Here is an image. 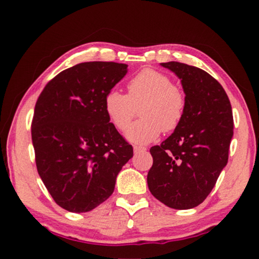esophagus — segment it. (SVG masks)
<instances>
[{
  "label": "esophagus",
  "mask_w": 259,
  "mask_h": 259,
  "mask_svg": "<svg viewBox=\"0 0 259 259\" xmlns=\"http://www.w3.org/2000/svg\"><path fill=\"white\" fill-rule=\"evenodd\" d=\"M134 151H135V153H142V152H146L147 148L146 147H143V146L136 145V146H134Z\"/></svg>",
  "instance_id": "obj_1"
}]
</instances>
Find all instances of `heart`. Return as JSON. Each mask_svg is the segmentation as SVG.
<instances>
[{
	"label": "heart",
	"instance_id": "b5f03b06",
	"mask_svg": "<svg viewBox=\"0 0 259 259\" xmlns=\"http://www.w3.org/2000/svg\"><path fill=\"white\" fill-rule=\"evenodd\" d=\"M126 95L108 91L104 107L109 121L121 131L127 129L141 107L143 119L126 131V138L136 144H147L159 137L161 131L170 133L181 123L186 108V97L181 88L172 84L166 74L145 68L130 78Z\"/></svg>",
	"mask_w": 259,
	"mask_h": 259
}]
</instances>
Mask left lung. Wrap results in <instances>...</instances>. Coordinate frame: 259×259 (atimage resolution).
<instances>
[{
    "mask_svg": "<svg viewBox=\"0 0 259 259\" xmlns=\"http://www.w3.org/2000/svg\"><path fill=\"white\" fill-rule=\"evenodd\" d=\"M182 80L186 108L181 123L161 145L151 147L147 184L170 208L202 203L227 164L233 115L224 88L203 69L178 61L161 63Z\"/></svg>",
    "mask_w": 259,
    "mask_h": 259,
    "instance_id": "obj_1",
    "label": "left lung"
}]
</instances>
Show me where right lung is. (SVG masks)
<instances>
[{
  "label": "right lung",
  "mask_w": 259,
  "mask_h": 259,
  "mask_svg": "<svg viewBox=\"0 0 259 259\" xmlns=\"http://www.w3.org/2000/svg\"><path fill=\"white\" fill-rule=\"evenodd\" d=\"M128 65L81 63L60 72L38 96L32 121L37 172L55 202L87 212L107 200L133 146L109 122L105 96Z\"/></svg>",
  "instance_id": "1"
}]
</instances>
